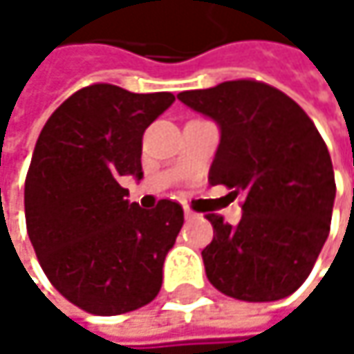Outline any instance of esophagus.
Wrapping results in <instances>:
<instances>
[{
    "instance_id": "1",
    "label": "esophagus",
    "mask_w": 354,
    "mask_h": 354,
    "mask_svg": "<svg viewBox=\"0 0 354 354\" xmlns=\"http://www.w3.org/2000/svg\"><path fill=\"white\" fill-rule=\"evenodd\" d=\"M184 217H186V219H196V213L190 211L188 207H184Z\"/></svg>"
}]
</instances>
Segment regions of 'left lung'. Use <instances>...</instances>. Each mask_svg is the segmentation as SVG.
Masks as SVG:
<instances>
[{"instance_id":"1","label":"left lung","mask_w":354,"mask_h":354,"mask_svg":"<svg viewBox=\"0 0 354 354\" xmlns=\"http://www.w3.org/2000/svg\"><path fill=\"white\" fill-rule=\"evenodd\" d=\"M178 100L219 127L211 184L244 194L238 225L207 215L215 232L203 250L207 279L242 301L295 293L328 238L336 196L316 124L287 94L252 80L180 92Z\"/></svg>"}]
</instances>
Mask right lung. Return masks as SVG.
I'll use <instances>...</instances> for the list:
<instances>
[{
  "label": "right lung",
  "mask_w": 354,
  "mask_h": 354,
  "mask_svg": "<svg viewBox=\"0 0 354 354\" xmlns=\"http://www.w3.org/2000/svg\"><path fill=\"white\" fill-rule=\"evenodd\" d=\"M174 100L94 84L69 96L38 135L24 186L28 238L53 287L90 314L139 310L162 289L182 207L164 198L141 209L118 180L143 178V133Z\"/></svg>",
  "instance_id": "right-lung-1"
}]
</instances>
